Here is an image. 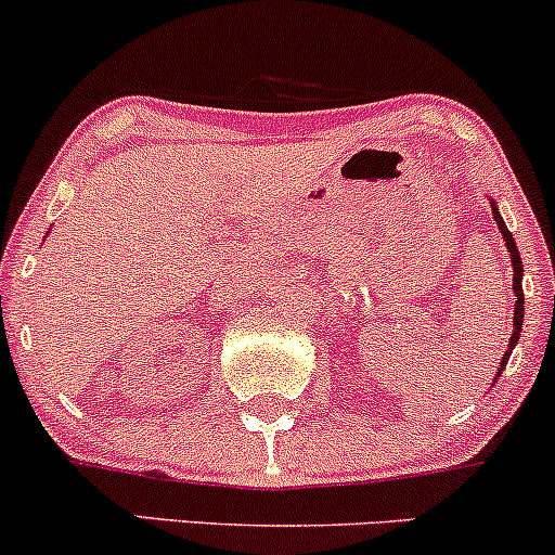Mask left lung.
I'll list each match as a JSON object with an SVG mask.
<instances>
[{"label": "left lung", "instance_id": "8db88e82", "mask_svg": "<svg viewBox=\"0 0 555 555\" xmlns=\"http://www.w3.org/2000/svg\"><path fill=\"white\" fill-rule=\"evenodd\" d=\"M490 206H493V219L501 229L503 242H506V250L512 253V269H514L512 284H514V302H517V305H514V334H512V339H508V349H506V354H503V360H501V371H503V367H506V362H508V354H512V349L517 347L521 326H525V321H521V318H525V292H521V258H519V250H517V242H514V234L508 232L506 224H503V219H501L499 208H495V203H490ZM501 371H499V375H501Z\"/></svg>", "mask_w": 555, "mask_h": 555}]
</instances>
